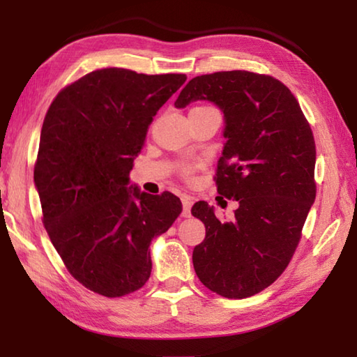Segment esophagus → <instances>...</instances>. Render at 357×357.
Segmentation results:
<instances>
[{"label": "esophagus", "mask_w": 357, "mask_h": 357, "mask_svg": "<svg viewBox=\"0 0 357 357\" xmlns=\"http://www.w3.org/2000/svg\"><path fill=\"white\" fill-rule=\"evenodd\" d=\"M181 202H183V217H190V208H192L190 197L184 195L183 198H181Z\"/></svg>", "instance_id": "34e87169"}]
</instances>
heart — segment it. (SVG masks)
Segmentation results:
<instances>
[{"label": "heart", "instance_id": "heart-1", "mask_svg": "<svg viewBox=\"0 0 357 357\" xmlns=\"http://www.w3.org/2000/svg\"><path fill=\"white\" fill-rule=\"evenodd\" d=\"M202 108H209V107H193L190 112H195V110H202ZM193 172V165H184L181 168V173L184 174V176H189V174Z\"/></svg>", "mask_w": 357, "mask_h": 357}]
</instances>
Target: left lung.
<instances>
[{
  "mask_svg": "<svg viewBox=\"0 0 357 357\" xmlns=\"http://www.w3.org/2000/svg\"><path fill=\"white\" fill-rule=\"evenodd\" d=\"M193 100L223 112L227 143L215 184L239 204L231 222L217 219L206 202L193 204L192 215L206 227L193 268L211 291L249 298L279 279L299 244L317 195L315 140L298 100L274 77L247 70L195 77L174 107Z\"/></svg>",
  "mask_w": 357,
  "mask_h": 357,
  "instance_id": "8db88e82",
  "label": "left lung"
}]
</instances>
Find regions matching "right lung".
<instances>
[{
    "instance_id": "add662e5",
    "label": "right lung",
    "mask_w": 357,
    "mask_h": 357,
    "mask_svg": "<svg viewBox=\"0 0 357 357\" xmlns=\"http://www.w3.org/2000/svg\"><path fill=\"white\" fill-rule=\"evenodd\" d=\"M185 80L99 69L61 89L45 114L34 167L42 222L72 277L94 293L140 289L151 241L183 211L170 192L129 187V173L155 113Z\"/></svg>"
}]
</instances>
